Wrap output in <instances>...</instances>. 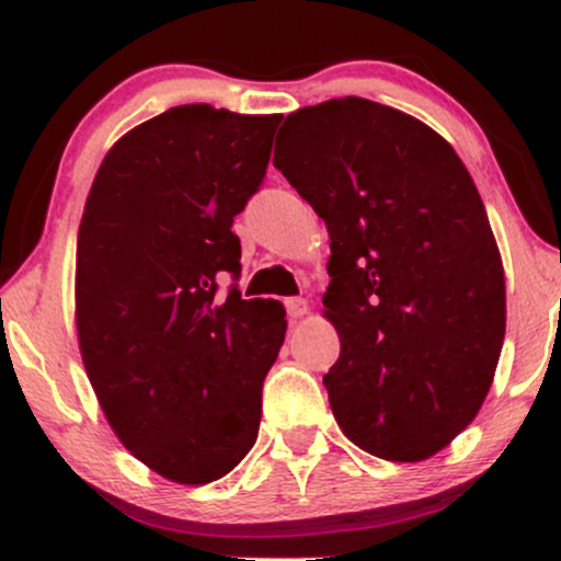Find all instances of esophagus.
Instances as JSON below:
<instances>
[{
	"mask_svg": "<svg viewBox=\"0 0 561 561\" xmlns=\"http://www.w3.org/2000/svg\"><path fill=\"white\" fill-rule=\"evenodd\" d=\"M285 308H287L289 319H302L308 313V300L306 298H287Z\"/></svg>",
	"mask_w": 561,
	"mask_h": 561,
	"instance_id": "34e87169",
	"label": "esophagus"
}]
</instances>
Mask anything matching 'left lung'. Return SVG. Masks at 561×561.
Returning a JSON list of instances; mask_svg holds the SVG:
<instances>
[{"label": "left lung", "instance_id": "8db88e82", "mask_svg": "<svg viewBox=\"0 0 561 561\" xmlns=\"http://www.w3.org/2000/svg\"><path fill=\"white\" fill-rule=\"evenodd\" d=\"M274 165L330 231L334 420L379 459H430L478 416L506 332L504 263L467 165L362 96L289 113Z\"/></svg>", "mask_w": 561, "mask_h": 561}]
</instances>
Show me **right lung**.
Listing matches in <instances>:
<instances>
[{
  "mask_svg": "<svg viewBox=\"0 0 561 561\" xmlns=\"http://www.w3.org/2000/svg\"><path fill=\"white\" fill-rule=\"evenodd\" d=\"M282 115L182 105L107 150L76 244V332L105 420L179 485L229 474L253 448L263 379L285 343L279 300H242L231 231L266 176Z\"/></svg>",
  "mask_w": 561,
  "mask_h": 561,
  "instance_id": "obj_1",
  "label": "right lung"
}]
</instances>
